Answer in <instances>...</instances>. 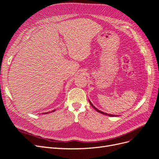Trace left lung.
<instances>
[{
  "mask_svg": "<svg viewBox=\"0 0 159 159\" xmlns=\"http://www.w3.org/2000/svg\"><path fill=\"white\" fill-rule=\"evenodd\" d=\"M89 103H90V104H91V106H92L96 111H97L98 112H99L100 113H102V114H103V115H108V116H111V117H116V116H118V115H111V114H107V113H103V112H102V111H99V110H98L97 108H96V107H95L94 106H93V105L92 104V103H91V102H90V101H89Z\"/></svg>",
  "mask_w": 159,
  "mask_h": 159,
  "instance_id": "1",
  "label": "left lung"
}]
</instances>
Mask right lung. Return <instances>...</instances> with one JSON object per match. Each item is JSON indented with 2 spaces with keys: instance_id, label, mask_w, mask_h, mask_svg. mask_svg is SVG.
I'll use <instances>...</instances> for the list:
<instances>
[{
  "instance_id": "obj_1",
  "label": "right lung",
  "mask_w": 159,
  "mask_h": 159,
  "mask_svg": "<svg viewBox=\"0 0 159 159\" xmlns=\"http://www.w3.org/2000/svg\"><path fill=\"white\" fill-rule=\"evenodd\" d=\"M53 111H54V110L52 111V112H53ZM49 113H50V112H49ZM47 113H45V114H47Z\"/></svg>"
}]
</instances>
